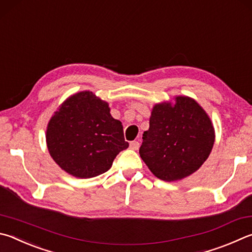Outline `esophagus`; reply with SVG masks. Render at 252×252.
<instances>
[{
	"label": "esophagus",
	"instance_id": "esophagus-1",
	"mask_svg": "<svg viewBox=\"0 0 252 252\" xmlns=\"http://www.w3.org/2000/svg\"><path fill=\"white\" fill-rule=\"evenodd\" d=\"M140 148V143L138 141H131L130 142V149L131 150H138Z\"/></svg>",
	"mask_w": 252,
	"mask_h": 252
}]
</instances>
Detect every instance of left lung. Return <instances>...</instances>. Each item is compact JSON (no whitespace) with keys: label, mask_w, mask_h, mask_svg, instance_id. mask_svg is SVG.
I'll list each match as a JSON object with an SVG mask.
<instances>
[{"label":"left lung","mask_w":252,"mask_h":252,"mask_svg":"<svg viewBox=\"0 0 252 252\" xmlns=\"http://www.w3.org/2000/svg\"><path fill=\"white\" fill-rule=\"evenodd\" d=\"M155 104L143 133L140 157L162 181L182 180L196 172L212 152L215 132L202 107L189 97Z\"/></svg>","instance_id":"obj_1"}]
</instances>
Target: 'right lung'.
I'll return each mask as SVG.
<instances>
[{
	"mask_svg": "<svg viewBox=\"0 0 252 252\" xmlns=\"http://www.w3.org/2000/svg\"><path fill=\"white\" fill-rule=\"evenodd\" d=\"M46 141L54 161L79 178L107 172L129 146L121 122L111 117L108 103L89 91L71 95L55 112Z\"/></svg>",
	"mask_w": 252,
	"mask_h": 252,
	"instance_id": "right-lung-1",
	"label": "right lung"
}]
</instances>
